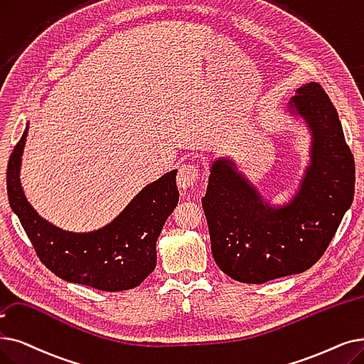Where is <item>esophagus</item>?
Wrapping results in <instances>:
<instances>
[{
  "mask_svg": "<svg viewBox=\"0 0 364 364\" xmlns=\"http://www.w3.org/2000/svg\"><path fill=\"white\" fill-rule=\"evenodd\" d=\"M198 177H199V166L193 162H187L178 168L177 183L181 188H187V187H192L196 183Z\"/></svg>",
  "mask_w": 364,
  "mask_h": 364,
  "instance_id": "1",
  "label": "esophagus"
}]
</instances>
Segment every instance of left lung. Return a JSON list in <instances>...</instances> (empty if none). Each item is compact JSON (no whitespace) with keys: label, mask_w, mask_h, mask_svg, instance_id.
Returning <instances> with one entry per match:
<instances>
[{"label":"left lung","mask_w":364,"mask_h":364,"mask_svg":"<svg viewBox=\"0 0 364 364\" xmlns=\"http://www.w3.org/2000/svg\"><path fill=\"white\" fill-rule=\"evenodd\" d=\"M290 105L312 134L311 166L294 199L278 210L228 161L211 166L202 207L217 266L230 278L263 284L317 263L354 198L355 165L335 105L318 83L299 87Z\"/></svg>","instance_id":"1"}]
</instances>
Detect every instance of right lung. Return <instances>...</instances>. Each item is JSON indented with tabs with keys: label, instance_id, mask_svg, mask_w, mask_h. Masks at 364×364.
<instances>
[{
	"label": "right lung",
	"instance_id": "1",
	"mask_svg": "<svg viewBox=\"0 0 364 364\" xmlns=\"http://www.w3.org/2000/svg\"><path fill=\"white\" fill-rule=\"evenodd\" d=\"M26 135L28 128L10 154L7 195L41 263L62 279L102 291L139 286L154 271L156 241L178 203L177 171L144 187L105 228L65 232L43 220L23 195L19 171Z\"/></svg>",
	"mask_w": 364,
	"mask_h": 364
}]
</instances>
